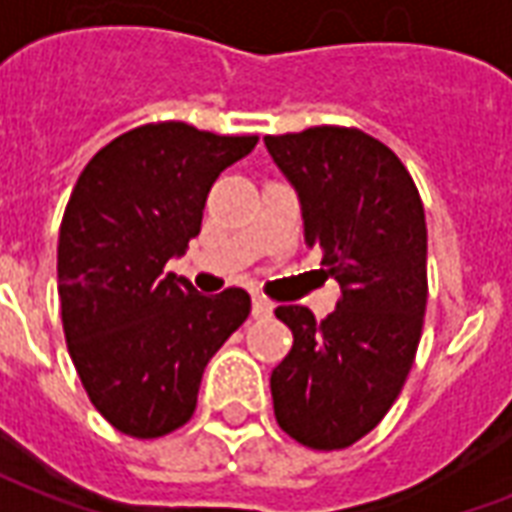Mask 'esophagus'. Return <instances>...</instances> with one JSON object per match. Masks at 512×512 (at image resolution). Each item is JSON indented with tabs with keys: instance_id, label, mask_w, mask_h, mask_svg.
<instances>
[{
	"instance_id": "1",
	"label": "esophagus",
	"mask_w": 512,
	"mask_h": 512,
	"mask_svg": "<svg viewBox=\"0 0 512 512\" xmlns=\"http://www.w3.org/2000/svg\"><path fill=\"white\" fill-rule=\"evenodd\" d=\"M271 310H274V304L268 299H252V318H268L271 315Z\"/></svg>"
}]
</instances>
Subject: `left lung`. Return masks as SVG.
Instances as JSON below:
<instances>
[{"label": "left lung", "mask_w": 512, "mask_h": 512, "mask_svg": "<svg viewBox=\"0 0 512 512\" xmlns=\"http://www.w3.org/2000/svg\"><path fill=\"white\" fill-rule=\"evenodd\" d=\"M296 186L307 244L321 249L343 299L315 323L307 307H277L293 332L271 373L279 428L310 450H345L400 395L428 307V227L414 178L376 136L348 126L268 134Z\"/></svg>", "instance_id": "8db88e82"}]
</instances>
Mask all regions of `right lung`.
I'll return each instance as SVG.
<instances>
[{
    "mask_svg": "<svg viewBox=\"0 0 512 512\" xmlns=\"http://www.w3.org/2000/svg\"><path fill=\"white\" fill-rule=\"evenodd\" d=\"M255 145L147 123L101 147L73 186L57 246L65 343L90 403L131 439L189 422L202 370L249 318L246 290L202 296L164 266L200 235L213 180Z\"/></svg>",
    "mask_w": 512,
    "mask_h": 512,
    "instance_id": "right-lung-1",
    "label": "right lung"
}]
</instances>
